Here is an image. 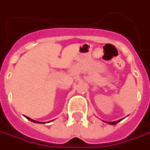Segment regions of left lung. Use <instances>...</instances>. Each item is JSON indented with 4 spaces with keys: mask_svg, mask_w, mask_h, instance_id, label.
<instances>
[{
    "mask_svg": "<svg viewBox=\"0 0 150 150\" xmlns=\"http://www.w3.org/2000/svg\"><path fill=\"white\" fill-rule=\"evenodd\" d=\"M119 121H120V120H118V121H115V122H109L108 124H117V123H118Z\"/></svg>",
    "mask_w": 150,
    "mask_h": 150,
    "instance_id": "left-lung-1",
    "label": "left lung"
}]
</instances>
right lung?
<instances>
[{"mask_svg":"<svg viewBox=\"0 0 150 150\" xmlns=\"http://www.w3.org/2000/svg\"><path fill=\"white\" fill-rule=\"evenodd\" d=\"M26 118H27V119H29V120H30V121H32V122H34V123H38V122H37V121H35V120H33V119H32V118H27V117H26Z\"/></svg>","mask_w":150,"mask_h":150,"instance_id":"obj_1","label":"right lung"}]
</instances>
